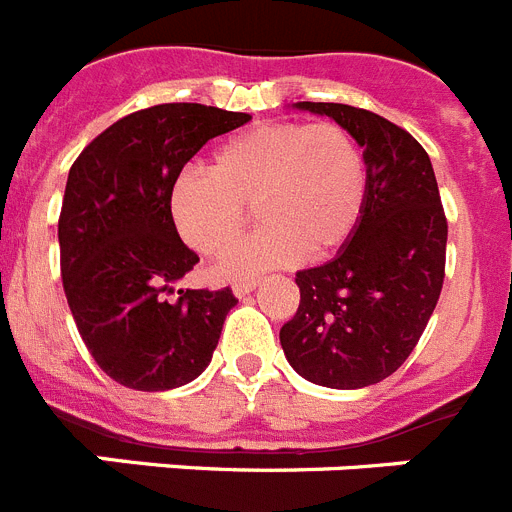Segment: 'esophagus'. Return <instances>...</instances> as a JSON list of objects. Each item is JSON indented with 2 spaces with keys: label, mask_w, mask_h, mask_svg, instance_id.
Instances as JSON below:
<instances>
[{
  "label": "esophagus",
  "mask_w": 512,
  "mask_h": 512,
  "mask_svg": "<svg viewBox=\"0 0 512 512\" xmlns=\"http://www.w3.org/2000/svg\"><path fill=\"white\" fill-rule=\"evenodd\" d=\"M257 289V281H242V283H234V296H239V299H242V296H247V294H252V291Z\"/></svg>",
  "instance_id": "34e87169"
}]
</instances>
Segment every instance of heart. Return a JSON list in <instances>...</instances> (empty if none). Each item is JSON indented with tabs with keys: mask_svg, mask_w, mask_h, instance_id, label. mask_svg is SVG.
<instances>
[{
	"mask_svg": "<svg viewBox=\"0 0 512 512\" xmlns=\"http://www.w3.org/2000/svg\"><path fill=\"white\" fill-rule=\"evenodd\" d=\"M367 205V161L336 122H263L229 137L210 174L184 169L169 187V216L197 255H223L242 234L247 210L263 229L216 268L221 281L336 257L356 234Z\"/></svg>",
	"mask_w": 512,
	"mask_h": 512,
	"instance_id": "b5f03b06",
	"label": "heart"
}]
</instances>
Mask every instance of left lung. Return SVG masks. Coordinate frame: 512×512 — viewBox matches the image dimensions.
Masks as SVG:
<instances>
[{
  "label": "left lung",
  "instance_id": "left-lung-1",
  "mask_svg": "<svg viewBox=\"0 0 512 512\" xmlns=\"http://www.w3.org/2000/svg\"><path fill=\"white\" fill-rule=\"evenodd\" d=\"M356 137L367 205L333 260L296 273L299 309L281 328L283 354L304 380L356 390L385 380L422 338L445 278L448 221L427 150L398 124L346 103L299 101Z\"/></svg>",
  "mask_w": 512,
  "mask_h": 512
}]
</instances>
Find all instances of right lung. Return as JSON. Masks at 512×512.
Returning a JSON list of instances; mask_svg holds the SVG:
<instances>
[{"instance_id":"1","label":"right lung","mask_w":512,"mask_h":512,"mask_svg":"<svg viewBox=\"0 0 512 512\" xmlns=\"http://www.w3.org/2000/svg\"><path fill=\"white\" fill-rule=\"evenodd\" d=\"M242 111L161 103L114 122L72 163L59 216L67 304L98 367L132 390L182 388L205 372L231 289H179L200 257L179 239L169 187Z\"/></svg>"}]
</instances>
